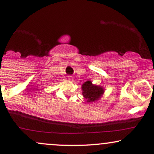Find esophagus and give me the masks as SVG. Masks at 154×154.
Returning <instances> with one entry per match:
<instances>
[{"instance_id":"1","label":"esophagus","mask_w":154,"mask_h":154,"mask_svg":"<svg viewBox=\"0 0 154 154\" xmlns=\"http://www.w3.org/2000/svg\"><path fill=\"white\" fill-rule=\"evenodd\" d=\"M68 80L69 81H73V77L72 76V75H68Z\"/></svg>"}]
</instances>
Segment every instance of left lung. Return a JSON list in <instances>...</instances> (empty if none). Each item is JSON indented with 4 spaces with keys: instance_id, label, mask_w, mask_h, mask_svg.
Returning a JSON list of instances; mask_svg holds the SVG:
<instances>
[{
    "instance_id": "obj_1",
    "label": "left lung",
    "mask_w": 154,
    "mask_h": 154,
    "mask_svg": "<svg viewBox=\"0 0 154 154\" xmlns=\"http://www.w3.org/2000/svg\"><path fill=\"white\" fill-rule=\"evenodd\" d=\"M83 95L87 100V102H93L97 101L104 94V90L101 86L93 85L91 81L85 82L82 85Z\"/></svg>"
}]
</instances>
